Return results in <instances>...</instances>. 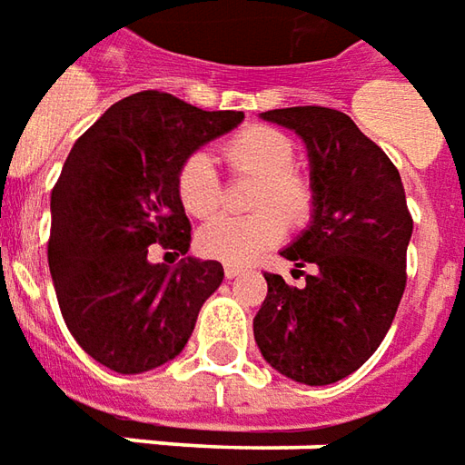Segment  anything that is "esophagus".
Instances as JSON below:
<instances>
[{
  "label": "esophagus",
  "instance_id": "34e87169",
  "mask_svg": "<svg viewBox=\"0 0 465 465\" xmlns=\"http://www.w3.org/2000/svg\"><path fill=\"white\" fill-rule=\"evenodd\" d=\"M242 272H244V270H242V267H233V264H226V267H223V277H226V280H233V277H239Z\"/></svg>",
  "mask_w": 465,
  "mask_h": 465
}]
</instances>
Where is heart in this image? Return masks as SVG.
I'll return each mask as SVG.
<instances>
[{"mask_svg":"<svg viewBox=\"0 0 465 465\" xmlns=\"http://www.w3.org/2000/svg\"><path fill=\"white\" fill-rule=\"evenodd\" d=\"M223 154L236 173L259 175L252 216H219L201 226L195 236L198 252L226 264H246L264 249L280 244L285 221L300 226L312 208L311 183L295 173V142L272 126H246L226 142ZM180 206L191 216H211L221 206L223 185L213 157L206 153L188 154L175 175Z\"/></svg>","mask_w":465,"mask_h":465,"instance_id":"b5f03b06","label":"heart"}]
</instances>
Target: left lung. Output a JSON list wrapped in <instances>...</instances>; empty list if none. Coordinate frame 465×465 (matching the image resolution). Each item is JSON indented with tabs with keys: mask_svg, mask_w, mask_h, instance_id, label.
<instances>
[{
	"mask_svg": "<svg viewBox=\"0 0 465 465\" xmlns=\"http://www.w3.org/2000/svg\"><path fill=\"white\" fill-rule=\"evenodd\" d=\"M259 116L305 142L311 223L280 254L295 264L292 272H312L302 287L264 274L254 341L280 374L323 387L364 364L394 321L412 236L405 188L390 157L346 114L292 106Z\"/></svg>",
	"mask_w": 465,
	"mask_h": 465,
	"instance_id": "left-lung-1",
	"label": "left lung"
}]
</instances>
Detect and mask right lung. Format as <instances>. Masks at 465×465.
Wrapping results in <instances>:
<instances>
[{
	"instance_id": "obj_1",
	"label": "right lung",
	"mask_w": 465,
	"mask_h": 465,
	"mask_svg": "<svg viewBox=\"0 0 465 465\" xmlns=\"http://www.w3.org/2000/svg\"><path fill=\"white\" fill-rule=\"evenodd\" d=\"M242 122V112H203L140 91L74 144L50 193L47 264L71 336L106 369L142 374L173 361L219 290V262L153 264L147 246L188 254L191 221L175 193L180 163Z\"/></svg>"
}]
</instances>
